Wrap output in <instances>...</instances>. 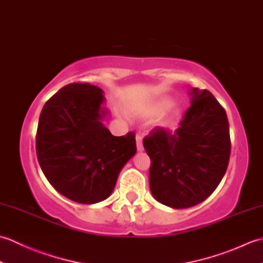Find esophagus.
<instances>
[{
    "label": "esophagus",
    "mask_w": 263,
    "mask_h": 263,
    "mask_svg": "<svg viewBox=\"0 0 263 263\" xmlns=\"http://www.w3.org/2000/svg\"><path fill=\"white\" fill-rule=\"evenodd\" d=\"M136 140H137V149L139 150V152H143L142 135H140V133H137V136H136Z\"/></svg>",
    "instance_id": "34e87169"
}]
</instances>
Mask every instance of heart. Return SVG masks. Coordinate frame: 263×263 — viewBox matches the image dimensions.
<instances>
[{"mask_svg": "<svg viewBox=\"0 0 263 263\" xmlns=\"http://www.w3.org/2000/svg\"><path fill=\"white\" fill-rule=\"evenodd\" d=\"M170 107V103H164V104H161V106H160V109L161 110H165V109H167Z\"/></svg>", "mask_w": 263, "mask_h": 263, "instance_id": "b5f03b06", "label": "heart"}]
</instances>
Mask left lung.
I'll return each mask as SVG.
<instances>
[{"mask_svg": "<svg viewBox=\"0 0 263 263\" xmlns=\"http://www.w3.org/2000/svg\"><path fill=\"white\" fill-rule=\"evenodd\" d=\"M191 106L175 132L156 127L143 138L152 160L150 191L171 208L202 202L219 185L231 155L224 107L210 91L192 88Z\"/></svg>", "mask_w": 263, "mask_h": 263, "instance_id": "obj_1", "label": "left lung"}]
</instances>
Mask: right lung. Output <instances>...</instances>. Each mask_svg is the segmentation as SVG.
Returning a JSON list of instances; mask_svg holds the SVG:
<instances>
[{"mask_svg": "<svg viewBox=\"0 0 263 263\" xmlns=\"http://www.w3.org/2000/svg\"><path fill=\"white\" fill-rule=\"evenodd\" d=\"M103 90L69 83L39 116L36 154L51 185L68 199L91 204L113 192L123 166L137 152L135 132L114 137L103 124Z\"/></svg>", "mask_w": 263, "mask_h": 263, "instance_id": "add662e5", "label": "right lung"}]
</instances>
